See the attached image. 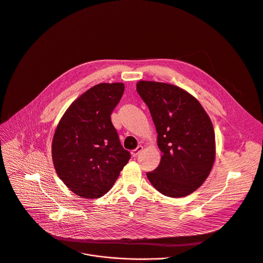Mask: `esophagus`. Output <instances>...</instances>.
Here are the masks:
<instances>
[{"label": "esophagus", "mask_w": 263, "mask_h": 263, "mask_svg": "<svg viewBox=\"0 0 263 263\" xmlns=\"http://www.w3.org/2000/svg\"><path fill=\"white\" fill-rule=\"evenodd\" d=\"M142 151H143V147H142V146H139L137 149L133 150V151L130 152V154H132V156H133V157H137V156H138Z\"/></svg>", "instance_id": "obj_1"}]
</instances>
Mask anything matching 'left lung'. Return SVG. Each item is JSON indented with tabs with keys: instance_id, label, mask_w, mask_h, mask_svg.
Returning <instances> with one entry per match:
<instances>
[{
	"instance_id": "8db88e82",
	"label": "left lung",
	"mask_w": 263,
	"mask_h": 263,
	"mask_svg": "<svg viewBox=\"0 0 263 263\" xmlns=\"http://www.w3.org/2000/svg\"><path fill=\"white\" fill-rule=\"evenodd\" d=\"M137 91L150 110L161 151L160 163L147 173L148 180L165 196L191 194L214 165L216 141L211 118L200 103L179 86L141 80Z\"/></svg>"
}]
</instances>
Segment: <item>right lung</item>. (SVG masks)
I'll return each instance as SVG.
<instances>
[{"mask_svg": "<svg viewBox=\"0 0 263 263\" xmlns=\"http://www.w3.org/2000/svg\"><path fill=\"white\" fill-rule=\"evenodd\" d=\"M123 92L121 82L92 86L69 106L55 128L51 145L54 168L80 197L105 195L130 158L110 117Z\"/></svg>", "mask_w": 263, "mask_h": 263, "instance_id": "right-lung-1", "label": "right lung"}]
</instances>
